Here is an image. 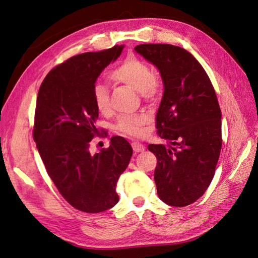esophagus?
I'll use <instances>...</instances> for the list:
<instances>
[{
	"instance_id": "esophagus-1",
	"label": "esophagus",
	"mask_w": 258,
	"mask_h": 258,
	"mask_svg": "<svg viewBox=\"0 0 258 258\" xmlns=\"http://www.w3.org/2000/svg\"><path fill=\"white\" fill-rule=\"evenodd\" d=\"M132 145V148H134V151L136 153H139V152H143L145 150V146L141 143H138V142H134L131 144Z\"/></svg>"
}]
</instances>
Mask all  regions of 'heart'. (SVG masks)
I'll return each mask as SVG.
<instances>
[{"label": "heart", "instance_id": "b5f03b06", "mask_svg": "<svg viewBox=\"0 0 258 258\" xmlns=\"http://www.w3.org/2000/svg\"><path fill=\"white\" fill-rule=\"evenodd\" d=\"M110 79L114 83L127 85L141 92L144 98L152 99L158 92L159 82L145 62L135 57H128L113 70ZM93 100L100 113H107L111 107L110 92L105 85L97 84L93 88ZM146 117L143 115H124L120 117L118 128L130 136H141Z\"/></svg>", "mask_w": 258, "mask_h": 258}]
</instances>
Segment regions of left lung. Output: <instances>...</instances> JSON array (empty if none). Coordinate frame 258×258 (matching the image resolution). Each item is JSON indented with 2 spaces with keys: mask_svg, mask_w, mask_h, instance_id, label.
I'll return each instance as SVG.
<instances>
[{
  "mask_svg": "<svg viewBox=\"0 0 258 258\" xmlns=\"http://www.w3.org/2000/svg\"><path fill=\"white\" fill-rule=\"evenodd\" d=\"M135 50L158 69L163 83L156 127L169 143L147 146L157 157V194L169 206L186 207L205 194L214 176L222 148L220 104L190 52L169 44H141Z\"/></svg>",
  "mask_w": 258,
  "mask_h": 258,
  "instance_id": "left-lung-1",
  "label": "left lung"
}]
</instances>
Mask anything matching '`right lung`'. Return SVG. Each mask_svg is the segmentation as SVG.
<instances>
[{
  "label": "right lung",
  "mask_w": 258,
  "mask_h": 258,
  "mask_svg": "<svg viewBox=\"0 0 258 258\" xmlns=\"http://www.w3.org/2000/svg\"><path fill=\"white\" fill-rule=\"evenodd\" d=\"M123 47L68 59L51 70L38 90L33 129L37 151L62 197L86 213L103 212L118 202L117 181L132 156L131 145L121 137H113L100 153L89 151L98 135L93 88Z\"/></svg>",
  "instance_id": "add662e5"
}]
</instances>
